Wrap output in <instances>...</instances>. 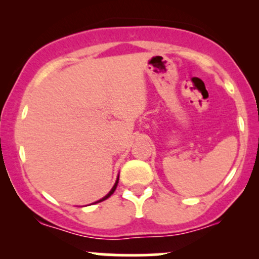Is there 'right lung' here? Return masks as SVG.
<instances>
[{"label":"right lung","instance_id":"add662e5","mask_svg":"<svg viewBox=\"0 0 259 259\" xmlns=\"http://www.w3.org/2000/svg\"><path fill=\"white\" fill-rule=\"evenodd\" d=\"M118 180H119V177H118V179H117V181H115L114 186H113V187H112V190H111V191H109V192H108V194H107V195L105 196V197H102V198H101V200H99V201H96V202H95V203H99V202H102V201H105V200H107V198H108V197H109V196H111V195L113 194V192H114V191H115V189H117V185H118Z\"/></svg>","mask_w":259,"mask_h":259}]
</instances>
